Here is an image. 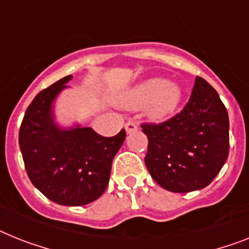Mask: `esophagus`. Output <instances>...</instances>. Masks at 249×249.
I'll use <instances>...</instances> for the list:
<instances>
[{"label": "esophagus", "instance_id": "esophagus-1", "mask_svg": "<svg viewBox=\"0 0 249 249\" xmlns=\"http://www.w3.org/2000/svg\"><path fill=\"white\" fill-rule=\"evenodd\" d=\"M125 130H126V133H128V134L137 131L138 130L137 123H135V121H128V123L125 124Z\"/></svg>", "mask_w": 249, "mask_h": 249}]
</instances>
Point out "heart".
I'll use <instances>...</instances> for the list:
<instances>
[{
  "mask_svg": "<svg viewBox=\"0 0 249 249\" xmlns=\"http://www.w3.org/2000/svg\"><path fill=\"white\" fill-rule=\"evenodd\" d=\"M181 89L167 79L153 78L129 89L123 97L126 107H139L145 104V111L153 120H162L175 112L181 101Z\"/></svg>",
  "mask_w": 249,
  "mask_h": 249,
  "instance_id": "obj_1",
  "label": "heart"
}]
</instances>
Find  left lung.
I'll list each match as a JSON object with an SVG mask.
<instances>
[{
    "label": "left lung",
    "instance_id": "8db88e82",
    "mask_svg": "<svg viewBox=\"0 0 249 249\" xmlns=\"http://www.w3.org/2000/svg\"><path fill=\"white\" fill-rule=\"evenodd\" d=\"M145 166L160 187L172 192L204 189L229 153V118L218 92L196 77L183 110L160 124L144 123Z\"/></svg>",
    "mask_w": 249,
    "mask_h": 249
}]
</instances>
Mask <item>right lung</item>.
I'll use <instances>...</instances> for the list:
<instances>
[{
	"label": "right lung",
	"instance_id": "obj_1",
	"mask_svg": "<svg viewBox=\"0 0 249 249\" xmlns=\"http://www.w3.org/2000/svg\"><path fill=\"white\" fill-rule=\"evenodd\" d=\"M59 79L35 96L18 131L25 170L33 185L59 205L81 206L104 194L115 154L126 137H102L91 128L76 125L60 129L53 119L54 99L71 81Z\"/></svg>",
	"mask_w": 249,
	"mask_h": 249
}]
</instances>
